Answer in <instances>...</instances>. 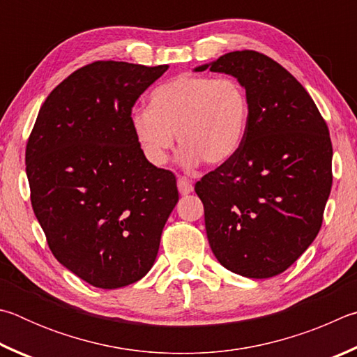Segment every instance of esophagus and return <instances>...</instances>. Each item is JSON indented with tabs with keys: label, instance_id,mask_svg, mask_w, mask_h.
I'll return each mask as SVG.
<instances>
[{
	"label": "esophagus",
	"instance_id": "obj_1",
	"mask_svg": "<svg viewBox=\"0 0 357 357\" xmlns=\"http://www.w3.org/2000/svg\"><path fill=\"white\" fill-rule=\"evenodd\" d=\"M177 186H178V192L182 196H186V195H191L192 191H195V186H192V183L191 182H188V180L186 178H178V182H177Z\"/></svg>",
	"mask_w": 357,
	"mask_h": 357
}]
</instances>
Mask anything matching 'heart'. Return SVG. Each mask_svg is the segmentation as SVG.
Returning a JSON list of instances; mask_svg holds the SVG:
<instances>
[{
  "label": "heart",
  "mask_w": 357,
  "mask_h": 357,
  "mask_svg": "<svg viewBox=\"0 0 357 357\" xmlns=\"http://www.w3.org/2000/svg\"><path fill=\"white\" fill-rule=\"evenodd\" d=\"M248 93L234 78L180 75L150 93V109L136 108L130 125L146 158L165 166L177 135L180 162L192 167L202 160L221 165L232 158L246 133Z\"/></svg>",
  "instance_id": "obj_1"
}]
</instances>
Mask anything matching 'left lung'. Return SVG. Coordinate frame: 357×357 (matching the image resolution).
Here are the masks:
<instances>
[{
    "label": "left lung",
    "instance_id": "left-lung-1",
    "mask_svg": "<svg viewBox=\"0 0 357 357\" xmlns=\"http://www.w3.org/2000/svg\"><path fill=\"white\" fill-rule=\"evenodd\" d=\"M245 87L249 117L232 158L196 183L218 261L245 278L284 273L318 235L333 186V144L314 100L268 56L243 50L195 72Z\"/></svg>",
    "mask_w": 357,
    "mask_h": 357
}]
</instances>
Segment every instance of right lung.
Masks as SVG:
<instances>
[{
	"mask_svg": "<svg viewBox=\"0 0 357 357\" xmlns=\"http://www.w3.org/2000/svg\"><path fill=\"white\" fill-rule=\"evenodd\" d=\"M167 68H78L43 102L26 144L31 204L48 246L98 289L146 276L178 201L174 174L146 158L130 125L136 100Z\"/></svg>",
	"mask_w": 357,
	"mask_h": 357,
	"instance_id": "right-lung-1",
	"label": "right lung"
}]
</instances>
